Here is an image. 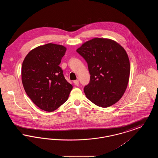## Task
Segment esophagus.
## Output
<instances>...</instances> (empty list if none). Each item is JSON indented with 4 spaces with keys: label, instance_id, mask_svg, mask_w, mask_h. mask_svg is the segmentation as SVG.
<instances>
[{
    "label": "esophagus",
    "instance_id": "1",
    "mask_svg": "<svg viewBox=\"0 0 158 158\" xmlns=\"http://www.w3.org/2000/svg\"><path fill=\"white\" fill-rule=\"evenodd\" d=\"M73 83L75 84V85L78 86L79 84V81H77V80H75V81H73Z\"/></svg>",
    "mask_w": 158,
    "mask_h": 158
}]
</instances>
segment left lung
<instances>
[{"mask_svg":"<svg viewBox=\"0 0 158 158\" xmlns=\"http://www.w3.org/2000/svg\"><path fill=\"white\" fill-rule=\"evenodd\" d=\"M76 52L88 63L89 83L84 87L86 97L95 105L108 107L123 95L129 80L127 54L115 41L95 38Z\"/></svg>","mask_w":158,"mask_h":158,"instance_id":"obj_1","label":"left lung"}]
</instances>
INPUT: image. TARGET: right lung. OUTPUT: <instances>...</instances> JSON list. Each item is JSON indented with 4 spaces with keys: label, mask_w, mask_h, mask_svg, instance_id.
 I'll list each match as a JSON object with an SVG mask.
<instances>
[{
    "label": "right lung",
    "mask_w": 158,
    "mask_h": 158,
    "mask_svg": "<svg viewBox=\"0 0 158 158\" xmlns=\"http://www.w3.org/2000/svg\"><path fill=\"white\" fill-rule=\"evenodd\" d=\"M66 48L47 44L31 50L22 66V82L32 101L40 109L52 112L65 102L72 85L59 66Z\"/></svg>",
    "instance_id": "1"
}]
</instances>
